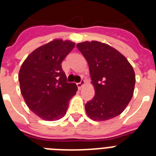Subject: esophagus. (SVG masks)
<instances>
[{
  "label": "esophagus",
  "mask_w": 156,
  "mask_h": 156,
  "mask_svg": "<svg viewBox=\"0 0 156 156\" xmlns=\"http://www.w3.org/2000/svg\"><path fill=\"white\" fill-rule=\"evenodd\" d=\"M84 84H85V81H84V80H82L80 83H77V86H78V89H79V90H81V88L83 87Z\"/></svg>",
  "instance_id": "esophagus-1"
}]
</instances>
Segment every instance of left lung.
Returning a JSON list of instances; mask_svg holds the SVG:
<instances>
[{"mask_svg":"<svg viewBox=\"0 0 156 156\" xmlns=\"http://www.w3.org/2000/svg\"><path fill=\"white\" fill-rule=\"evenodd\" d=\"M77 48L87 61L95 96L85 105L94 121H108L126 109L133 95L135 73L128 60L110 45L85 41Z\"/></svg>","mask_w":156,"mask_h":156,"instance_id":"obj_1","label":"left lung"}]
</instances>
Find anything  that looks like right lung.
Here are the masks:
<instances>
[{
    "instance_id": "obj_1",
    "label": "right lung",
    "mask_w": 156,
    "mask_h": 156,
    "mask_svg": "<svg viewBox=\"0 0 156 156\" xmlns=\"http://www.w3.org/2000/svg\"><path fill=\"white\" fill-rule=\"evenodd\" d=\"M75 43L54 40L34 50L21 66L18 80L26 104L45 121L59 120L66 115L69 102L78 87L67 83L61 63Z\"/></svg>"
}]
</instances>
